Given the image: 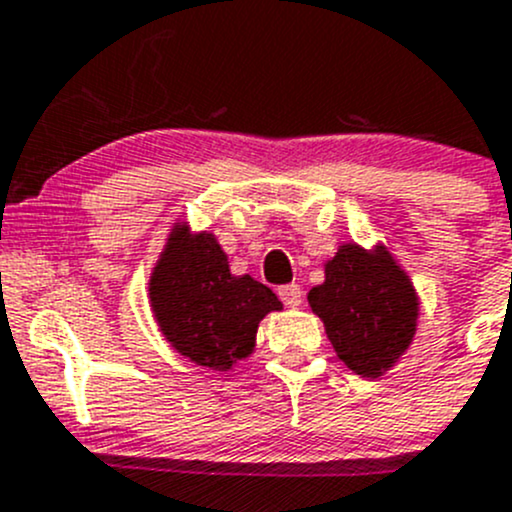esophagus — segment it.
<instances>
[{
    "instance_id": "obj_1",
    "label": "esophagus",
    "mask_w": 512,
    "mask_h": 512,
    "mask_svg": "<svg viewBox=\"0 0 512 512\" xmlns=\"http://www.w3.org/2000/svg\"><path fill=\"white\" fill-rule=\"evenodd\" d=\"M278 298H281L283 305H288V308H298V305L303 303V291H300V286H295V283H288V286L278 288Z\"/></svg>"
}]
</instances>
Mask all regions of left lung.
I'll list each match as a JSON object with an SVG mask.
<instances>
[{
  "label": "left lung",
  "instance_id": "left-lung-1",
  "mask_svg": "<svg viewBox=\"0 0 512 512\" xmlns=\"http://www.w3.org/2000/svg\"><path fill=\"white\" fill-rule=\"evenodd\" d=\"M308 300L337 357L362 377H379L412 342L419 303L409 278L384 251L342 246Z\"/></svg>",
  "mask_w": 512,
  "mask_h": 512
}]
</instances>
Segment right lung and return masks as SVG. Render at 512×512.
<instances>
[{"label": "right lung", "mask_w": 512, "mask_h": 512, "mask_svg": "<svg viewBox=\"0 0 512 512\" xmlns=\"http://www.w3.org/2000/svg\"><path fill=\"white\" fill-rule=\"evenodd\" d=\"M162 333L202 367L229 370L254 350L258 323L281 300L251 276H231L229 258L212 234L189 236L177 226L150 281Z\"/></svg>", "instance_id": "right-lung-1"}]
</instances>
